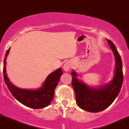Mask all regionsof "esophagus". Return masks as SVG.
<instances>
[{"instance_id":"esophagus-1","label":"esophagus","mask_w":129,"mask_h":129,"mask_svg":"<svg viewBox=\"0 0 129 129\" xmlns=\"http://www.w3.org/2000/svg\"><path fill=\"white\" fill-rule=\"evenodd\" d=\"M70 64L69 63H66L65 64L63 65V69L65 71H69V70L70 69Z\"/></svg>"}]
</instances>
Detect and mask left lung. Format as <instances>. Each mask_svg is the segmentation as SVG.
Returning a JSON list of instances; mask_svg holds the SVG:
<instances>
[{"label": "left lung", "instance_id": "left-lung-1", "mask_svg": "<svg viewBox=\"0 0 129 129\" xmlns=\"http://www.w3.org/2000/svg\"><path fill=\"white\" fill-rule=\"evenodd\" d=\"M116 59L113 79L110 83L99 88L88 86L76 78L77 73L72 71V84L75 90L77 105L83 110L90 112H99L107 108L117 98L122 86L123 75L122 61L114 43L107 39Z\"/></svg>", "mask_w": 129, "mask_h": 129}]
</instances>
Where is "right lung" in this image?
Segmentation results:
<instances>
[{
    "mask_svg": "<svg viewBox=\"0 0 129 129\" xmlns=\"http://www.w3.org/2000/svg\"><path fill=\"white\" fill-rule=\"evenodd\" d=\"M10 51L7 50L3 61V76L7 87L16 99L26 106L33 109H42L50 105L53 99L54 90L57 86L62 70L59 68L50 73L46 79L42 87L38 90L22 89L13 85L9 80L6 73V58Z\"/></svg>",
    "mask_w": 129,
    "mask_h": 129,
    "instance_id": "add662e5",
    "label": "right lung"
}]
</instances>
